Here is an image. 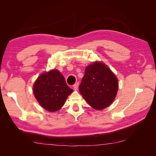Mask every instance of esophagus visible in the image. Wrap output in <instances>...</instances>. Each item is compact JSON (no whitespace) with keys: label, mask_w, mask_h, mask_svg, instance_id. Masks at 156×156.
<instances>
[{"label":"esophagus","mask_w":156,"mask_h":156,"mask_svg":"<svg viewBox=\"0 0 156 156\" xmlns=\"http://www.w3.org/2000/svg\"><path fill=\"white\" fill-rule=\"evenodd\" d=\"M78 85H79L78 82H77V83H76L75 84H74V86H73V88H74V90H77L78 88Z\"/></svg>","instance_id":"obj_1"}]
</instances>
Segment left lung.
<instances>
[{"instance_id":"left-lung-1","label":"left lung","mask_w":156,"mask_h":156,"mask_svg":"<svg viewBox=\"0 0 156 156\" xmlns=\"http://www.w3.org/2000/svg\"><path fill=\"white\" fill-rule=\"evenodd\" d=\"M118 86L113 72L103 63L95 62L86 68L79 90L92 108L102 110L115 100Z\"/></svg>"}]
</instances>
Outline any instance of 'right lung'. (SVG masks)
<instances>
[{"label":"right lung","mask_w":156,"mask_h":156,"mask_svg":"<svg viewBox=\"0 0 156 156\" xmlns=\"http://www.w3.org/2000/svg\"><path fill=\"white\" fill-rule=\"evenodd\" d=\"M33 90L39 105L50 112L60 109L73 91L58 69L41 74L36 80Z\"/></svg>","instance_id":"1"}]
</instances>
